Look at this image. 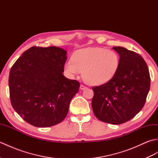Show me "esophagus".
<instances>
[{"label": "esophagus", "instance_id": "esophagus-1", "mask_svg": "<svg viewBox=\"0 0 158 158\" xmlns=\"http://www.w3.org/2000/svg\"><path fill=\"white\" fill-rule=\"evenodd\" d=\"M86 88H87L86 86H84L83 85H80V89H82V90H84V89H85Z\"/></svg>", "mask_w": 158, "mask_h": 158}]
</instances>
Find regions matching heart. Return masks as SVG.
Masks as SVG:
<instances>
[{"label":"heart","mask_w":158,"mask_h":158,"mask_svg":"<svg viewBox=\"0 0 158 158\" xmlns=\"http://www.w3.org/2000/svg\"><path fill=\"white\" fill-rule=\"evenodd\" d=\"M120 64L118 54L111 49L102 48H85L73 53L72 60H68L64 70L70 77L83 72V80L88 84L100 85L114 78Z\"/></svg>","instance_id":"heart-1"}]
</instances>
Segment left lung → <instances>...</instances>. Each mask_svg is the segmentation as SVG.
Returning a JSON list of instances; mask_svg holds the SVG:
<instances>
[{"instance_id":"left-lung-1","label":"left lung","mask_w":158,"mask_h":158,"mask_svg":"<svg viewBox=\"0 0 158 158\" xmlns=\"http://www.w3.org/2000/svg\"><path fill=\"white\" fill-rule=\"evenodd\" d=\"M119 55V67L106 84L93 87L92 106L99 120L121 124L138 114L145 105L150 88L149 69L138 53L122 47H114Z\"/></svg>"}]
</instances>
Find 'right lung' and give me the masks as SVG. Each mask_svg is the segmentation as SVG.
<instances>
[{
  "instance_id": "1",
  "label": "right lung",
  "mask_w": 158,
  "mask_h": 158,
  "mask_svg": "<svg viewBox=\"0 0 158 158\" xmlns=\"http://www.w3.org/2000/svg\"><path fill=\"white\" fill-rule=\"evenodd\" d=\"M67 52L58 47H32L10 70L9 87L13 108L26 122L50 127L64 119L73 97L79 92L76 80L63 75Z\"/></svg>"
}]
</instances>
